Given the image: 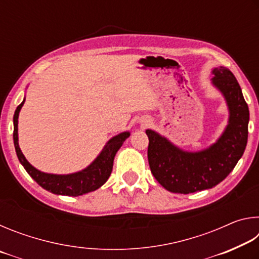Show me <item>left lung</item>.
Instances as JSON below:
<instances>
[{
    "label": "left lung",
    "mask_w": 259,
    "mask_h": 259,
    "mask_svg": "<svg viewBox=\"0 0 259 259\" xmlns=\"http://www.w3.org/2000/svg\"><path fill=\"white\" fill-rule=\"evenodd\" d=\"M211 84L223 95L229 109L225 129L211 145L196 152L185 151L156 131L146 130L151 171L171 193L188 194L216 186L234 169L247 146L249 108L233 73L226 67H214Z\"/></svg>",
    "instance_id": "left-lung-1"
}]
</instances>
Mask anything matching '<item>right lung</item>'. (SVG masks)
Returning <instances> with one entry per match:
<instances>
[{"label":"right lung","instance_id":"1","mask_svg":"<svg viewBox=\"0 0 259 259\" xmlns=\"http://www.w3.org/2000/svg\"><path fill=\"white\" fill-rule=\"evenodd\" d=\"M24 103L25 98L19 106L17 107L14 115V143L18 160L29 176L45 190L57 195L78 196L85 194V193L94 192L98 190L99 187H102L111 176L114 157H115L117 151L120 150L122 144L124 143V140L129 138V131H124V133L114 136L109 139L98 156L87 168L80 170V171L67 175L43 172L26 160L25 155L19 147L18 117L20 109L24 106Z\"/></svg>","mask_w":259,"mask_h":259}]
</instances>
